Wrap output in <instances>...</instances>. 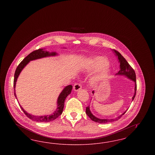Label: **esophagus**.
<instances>
[{"mask_svg":"<svg viewBox=\"0 0 155 155\" xmlns=\"http://www.w3.org/2000/svg\"><path fill=\"white\" fill-rule=\"evenodd\" d=\"M82 88L81 84H75L73 87V89L75 92H77L80 91Z\"/></svg>","mask_w":155,"mask_h":155,"instance_id":"1","label":"esophagus"}]
</instances>
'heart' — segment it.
<instances>
[{"label": "heart", "mask_w": 155, "mask_h": 155, "mask_svg": "<svg viewBox=\"0 0 155 155\" xmlns=\"http://www.w3.org/2000/svg\"><path fill=\"white\" fill-rule=\"evenodd\" d=\"M107 65L108 61L106 59L101 56H97L87 60L84 65V68L88 71H96L103 68L92 79V82L97 84L105 80L110 74L109 69L105 67Z\"/></svg>", "instance_id": "1"}]
</instances>
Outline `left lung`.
<instances>
[{"mask_svg":"<svg viewBox=\"0 0 155 155\" xmlns=\"http://www.w3.org/2000/svg\"><path fill=\"white\" fill-rule=\"evenodd\" d=\"M112 51L114 52V54L116 55V56L117 57L118 60V62L120 63V71H118L117 73L116 74V75H123L125 77H127V78H128L129 80H131L132 81L134 82V96L132 97V102L133 100L135 98V96L136 95V91H137V82H136V75L134 71V70H133V68L131 67V66L128 64V63L127 61V60H125V58L119 53V52L112 49ZM92 93L94 94L95 92L94 91L92 92ZM128 110V109H127ZM127 110H126L121 115L118 116V117H116V118H109V119H107V118H99L98 117H96V116H95L92 112L90 110V107L88 106V107H86V113L89 116V117L91 118L92 121L96 122V123H101V124H105V123H110V122H113L114 121H117L118 119L121 118L122 117L123 115L124 114L125 112L127 111Z\"/></svg>","mask_w":155,"mask_h":155,"instance_id":"1","label":"left lung"}]
</instances>
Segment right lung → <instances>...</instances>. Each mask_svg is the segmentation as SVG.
<instances>
[{"mask_svg":"<svg viewBox=\"0 0 155 155\" xmlns=\"http://www.w3.org/2000/svg\"><path fill=\"white\" fill-rule=\"evenodd\" d=\"M58 55V54L56 52H49L45 50V49H39L36 50L34 52H31L29 54L26 58L23 59L22 61L19 64V65L17 67L15 73V78H14V94L15 98L17 99V97L16 96L15 94V85L16 82L17 80V78L19 76L21 72L22 71L23 68L26 66L29 63L30 61H32L37 59H42L44 58H47V57H51V56H55ZM73 88V86L71 85H67L66 87H64L63 89V91L60 94L58 98L57 101V108L55 111L50 115H44V116H35L31 114L30 113H27L22 107V106L19 104L21 110H22L25 114L30 118L31 120L35 121L38 122H49L55 120L56 118H58L60 115L61 114L64 105V101L66 99L67 96L71 94V90Z\"/></svg>","mask_w":155,"mask_h":155,"instance_id":"add662e5","label":"right lung"}]
</instances>
